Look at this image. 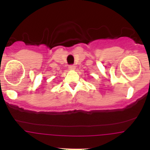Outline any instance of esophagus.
Wrapping results in <instances>:
<instances>
[{"instance_id":"obj_1","label":"esophagus","mask_w":150,"mask_h":150,"mask_svg":"<svg viewBox=\"0 0 150 150\" xmlns=\"http://www.w3.org/2000/svg\"><path fill=\"white\" fill-rule=\"evenodd\" d=\"M75 68H76V66H74V65H70L68 67V69L70 70V71H73V70H75Z\"/></svg>"}]
</instances>
